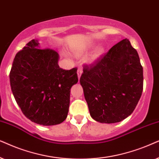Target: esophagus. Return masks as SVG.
Returning <instances> with one entry per match:
<instances>
[{"label":"esophagus","mask_w":159,"mask_h":159,"mask_svg":"<svg viewBox=\"0 0 159 159\" xmlns=\"http://www.w3.org/2000/svg\"><path fill=\"white\" fill-rule=\"evenodd\" d=\"M82 73H83V70H82V68H81V67H80V68H78L77 70V75H78V79H80V78H81Z\"/></svg>","instance_id":"34e87169"}]
</instances>
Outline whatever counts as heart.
Here are the masks:
<instances>
[{
    "label": "heart",
    "instance_id": "b5f03b06",
    "mask_svg": "<svg viewBox=\"0 0 159 159\" xmlns=\"http://www.w3.org/2000/svg\"><path fill=\"white\" fill-rule=\"evenodd\" d=\"M93 47V44L92 43H88L86 45H84L82 46V47L79 48L78 49L75 51V54L78 56H81V55L85 54L87 52H89L91 48ZM105 52V48L103 46H97L96 48H94V50L91 53L89 56L88 57L87 59H86V62L88 64H94L95 62H97L98 61L100 57H102V55L104 54Z\"/></svg>",
    "mask_w": 159,
    "mask_h": 159
}]
</instances>
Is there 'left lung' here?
<instances>
[{"label":"left lung","instance_id":"obj_1","mask_svg":"<svg viewBox=\"0 0 159 159\" xmlns=\"http://www.w3.org/2000/svg\"><path fill=\"white\" fill-rule=\"evenodd\" d=\"M93 119L103 124L121 121L136 107L143 89V69L128 39L113 46L80 78Z\"/></svg>","mask_w":159,"mask_h":159}]
</instances>
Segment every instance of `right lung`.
I'll use <instances>...</instances> for the list:
<instances>
[{
	"mask_svg": "<svg viewBox=\"0 0 159 159\" xmlns=\"http://www.w3.org/2000/svg\"><path fill=\"white\" fill-rule=\"evenodd\" d=\"M57 52L40 47L32 40L16 54L9 74L15 100L26 117L43 126L66 119L70 89L78 82L75 67L65 70L58 65Z\"/></svg>",
	"mask_w": 159,
	"mask_h": 159,
	"instance_id": "1",
	"label": "right lung"
}]
</instances>
